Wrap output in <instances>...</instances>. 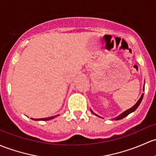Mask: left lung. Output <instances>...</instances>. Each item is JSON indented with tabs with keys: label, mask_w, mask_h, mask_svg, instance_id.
Returning <instances> with one entry per match:
<instances>
[{
	"label": "left lung",
	"mask_w": 156,
	"mask_h": 156,
	"mask_svg": "<svg viewBox=\"0 0 156 156\" xmlns=\"http://www.w3.org/2000/svg\"><path fill=\"white\" fill-rule=\"evenodd\" d=\"M144 83H145V81H144ZM144 85H145V83H144ZM144 87H143V91H144ZM143 97H144V93L141 95V96H140V99H138V101H137V102H136V104L134 105V106H132V107L131 108H129V109L126 110V111H124V112H122V114H120L119 116H117V117H116L115 118H113V119H111V120H113V119H115V120H119V119H122V118L126 117V116H128L129 114H131V113L134 112V111H135V110L137 109V108H138V106L140 105V102H141L142 99H143ZM90 111H91L92 113H93V114H94V115L97 116V117H99L100 118H102L101 117H100V116L97 115V114H95V113L93 112V111H92L91 109H90Z\"/></svg>",
	"instance_id": "left-lung-1"
}]
</instances>
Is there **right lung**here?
Wrapping results in <instances>:
<instances>
[{
    "mask_svg": "<svg viewBox=\"0 0 156 156\" xmlns=\"http://www.w3.org/2000/svg\"><path fill=\"white\" fill-rule=\"evenodd\" d=\"M58 115H56V116H53V117H47V118H40V119H34V118H32V119H34V120H36V121H38V120H50V119H54V118L58 117Z\"/></svg>",
    "mask_w": 156,
    "mask_h": 156,
    "instance_id": "right-lung-1",
    "label": "right lung"
}]
</instances>
